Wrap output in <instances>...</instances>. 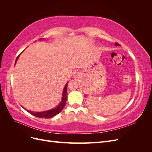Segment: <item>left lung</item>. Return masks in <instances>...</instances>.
Masks as SVG:
<instances>
[{"label":"left lung","instance_id":"obj_1","mask_svg":"<svg viewBox=\"0 0 152 152\" xmlns=\"http://www.w3.org/2000/svg\"><path fill=\"white\" fill-rule=\"evenodd\" d=\"M115 45H121L120 44H118V43H117V42H116V43H115Z\"/></svg>","mask_w":152,"mask_h":152}]
</instances>
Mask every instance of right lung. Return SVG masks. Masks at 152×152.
I'll return each instance as SVG.
<instances>
[{
    "label": "right lung",
    "mask_w": 152,
    "mask_h": 152,
    "mask_svg": "<svg viewBox=\"0 0 152 152\" xmlns=\"http://www.w3.org/2000/svg\"><path fill=\"white\" fill-rule=\"evenodd\" d=\"M20 55V54H19ZM19 57V56H18V57L16 58L15 63L17 61V59ZM67 85H68V82L66 83V86H65V88H64L63 90V98H62V101L60 103L58 107L56 108H55L53 110H48V111L46 112H31V111H28V110H26L27 112L28 113H30V114L33 115L37 117H39V118H51L55 115H56L57 114L60 113L62 110L63 109L64 107L65 106L66 104V102L67 99V92H66V89H67Z\"/></svg>",
    "instance_id": "1"
}]
</instances>
